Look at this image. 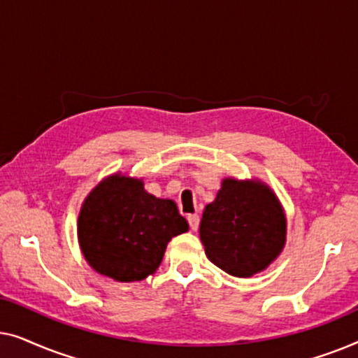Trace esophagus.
<instances>
[{
	"label": "esophagus",
	"instance_id": "34e87169",
	"mask_svg": "<svg viewBox=\"0 0 358 358\" xmlns=\"http://www.w3.org/2000/svg\"><path fill=\"white\" fill-rule=\"evenodd\" d=\"M187 222L190 224V229H192V231H197L199 224H200V217H199V215H189Z\"/></svg>",
	"mask_w": 358,
	"mask_h": 358
}]
</instances>
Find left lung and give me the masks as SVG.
Wrapping results in <instances>:
<instances>
[{
    "label": "left lung",
    "mask_w": 358,
    "mask_h": 358,
    "mask_svg": "<svg viewBox=\"0 0 358 358\" xmlns=\"http://www.w3.org/2000/svg\"><path fill=\"white\" fill-rule=\"evenodd\" d=\"M200 239L215 266L233 277H252L280 256L287 215L275 192L261 179L224 178L203 210Z\"/></svg>",
    "instance_id": "1"
}]
</instances>
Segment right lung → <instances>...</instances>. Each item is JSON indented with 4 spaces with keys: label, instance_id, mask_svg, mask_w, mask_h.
<instances>
[{
    "label": "right lung",
    "instance_id": "obj_1",
    "mask_svg": "<svg viewBox=\"0 0 358 358\" xmlns=\"http://www.w3.org/2000/svg\"><path fill=\"white\" fill-rule=\"evenodd\" d=\"M189 223L171 199L146 192L141 178L115 173L87 194L78 217V243L86 262L115 282L153 275L166 246Z\"/></svg>",
    "mask_w": 358,
    "mask_h": 358
}]
</instances>
